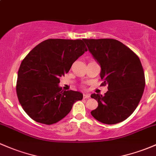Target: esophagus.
<instances>
[{"label":"esophagus","instance_id":"obj_1","mask_svg":"<svg viewBox=\"0 0 156 156\" xmlns=\"http://www.w3.org/2000/svg\"><path fill=\"white\" fill-rule=\"evenodd\" d=\"M90 98V95L88 94H83V98L84 99H88Z\"/></svg>","mask_w":156,"mask_h":156}]
</instances>
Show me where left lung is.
Returning a JSON list of instances; mask_svg holds the SVG:
<instances>
[{
	"label": "left lung",
	"instance_id": "obj_1",
	"mask_svg": "<svg viewBox=\"0 0 156 156\" xmlns=\"http://www.w3.org/2000/svg\"><path fill=\"white\" fill-rule=\"evenodd\" d=\"M88 51L101 67L102 85H108L104 96L93 94L98 106L92 116L105 124H116L133 113L145 87V76L138 56L116 39H86Z\"/></svg>",
	"mask_w": 156,
	"mask_h": 156
}]
</instances>
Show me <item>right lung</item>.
<instances>
[{"label": "right lung", "mask_w": 156, "mask_h": 156, "mask_svg": "<svg viewBox=\"0 0 156 156\" xmlns=\"http://www.w3.org/2000/svg\"><path fill=\"white\" fill-rule=\"evenodd\" d=\"M83 40L49 38L26 56L18 72L16 93L24 112L35 121L51 125L64 118L73 103L83 100L79 91H64L59 78L85 51Z\"/></svg>", "instance_id": "obj_1"}]
</instances>
